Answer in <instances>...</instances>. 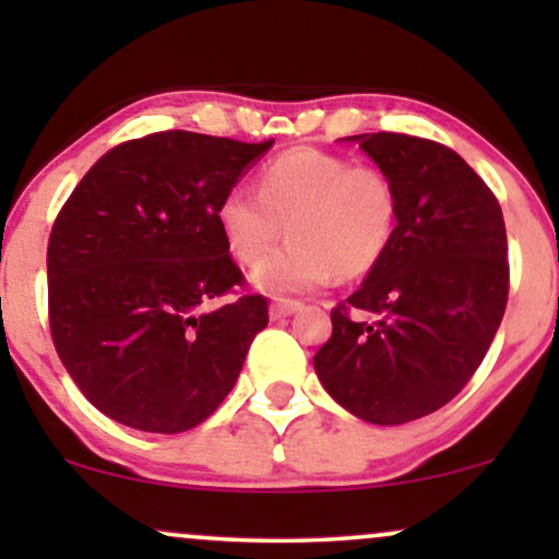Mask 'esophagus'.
Listing matches in <instances>:
<instances>
[{
  "instance_id": "1",
  "label": "esophagus",
  "mask_w": 559,
  "mask_h": 559,
  "mask_svg": "<svg viewBox=\"0 0 559 559\" xmlns=\"http://www.w3.org/2000/svg\"><path fill=\"white\" fill-rule=\"evenodd\" d=\"M301 310V301L299 299H275L271 305V318L281 320L294 316V312Z\"/></svg>"
}]
</instances>
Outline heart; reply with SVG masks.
Segmentation results:
<instances>
[{
	"label": "heart",
	"mask_w": 559,
	"mask_h": 559,
	"mask_svg": "<svg viewBox=\"0 0 559 559\" xmlns=\"http://www.w3.org/2000/svg\"><path fill=\"white\" fill-rule=\"evenodd\" d=\"M215 221L236 260L254 265L278 241L288 243L252 273L271 294L307 292L336 278H360L386 254L400 221V191L386 170L352 165L331 152L299 146L258 173V197L234 186Z\"/></svg>",
	"instance_id": "heart-1"
}]
</instances>
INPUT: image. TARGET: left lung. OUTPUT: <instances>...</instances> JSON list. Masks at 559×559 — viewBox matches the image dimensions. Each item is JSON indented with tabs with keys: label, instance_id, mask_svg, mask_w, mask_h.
<instances>
[{
	"label": "left lung",
	"instance_id": "1",
	"mask_svg": "<svg viewBox=\"0 0 559 559\" xmlns=\"http://www.w3.org/2000/svg\"><path fill=\"white\" fill-rule=\"evenodd\" d=\"M349 139L394 178L400 221L362 286L333 307L312 365L352 415L400 426L444 407L484 362L510 292L504 217L449 146L386 131Z\"/></svg>",
	"mask_w": 559,
	"mask_h": 559
}]
</instances>
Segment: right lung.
Returning a JSON list of instances; mask_svg holds the SVG:
<instances>
[{"instance_id": "1", "label": "right lung", "mask_w": 559, "mask_h": 559, "mask_svg": "<svg viewBox=\"0 0 559 559\" xmlns=\"http://www.w3.org/2000/svg\"><path fill=\"white\" fill-rule=\"evenodd\" d=\"M273 146L159 131L92 165L47 247L49 329L62 365L107 418L181 433L221 407L267 299L239 294L215 207ZM236 293L228 306L209 301Z\"/></svg>"}]
</instances>
